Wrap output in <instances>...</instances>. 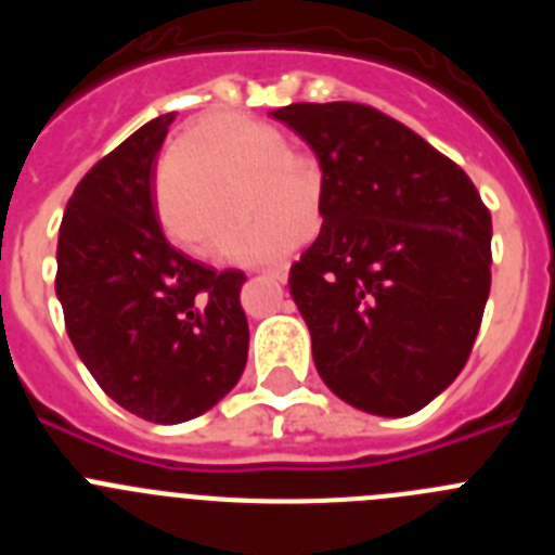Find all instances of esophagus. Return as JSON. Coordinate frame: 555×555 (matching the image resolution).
Returning <instances> with one entry per match:
<instances>
[{"label":"esophagus","instance_id":"34e87169","mask_svg":"<svg viewBox=\"0 0 555 555\" xmlns=\"http://www.w3.org/2000/svg\"><path fill=\"white\" fill-rule=\"evenodd\" d=\"M263 274H267V278H272V281H278V283H286V281H288V263H281V267L263 269Z\"/></svg>","mask_w":555,"mask_h":555}]
</instances>
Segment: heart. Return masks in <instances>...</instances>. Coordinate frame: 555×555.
I'll use <instances>...</instances> for the list:
<instances>
[{"instance_id": "b5f03b06", "label": "heart", "mask_w": 555, "mask_h": 555, "mask_svg": "<svg viewBox=\"0 0 555 555\" xmlns=\"http://www.w3.org/2000/svg\"><path fill=\"white\" fill-rule=\"evenodd\" d=\"M286 144L255 121L214 113L178 139L158 178V210L180 244L208 249L224 230L244 222L253 205L261 222L230 235L222 253L242 263L283 258L311 230V208L320 203V175L297 158H281Z\"/></svg>"}]
</instances>
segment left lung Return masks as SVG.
<instances>
[{"label":"left lung","mask_w":555,"mask_h":555,"mask_svg":"<svg viewBox=\"0 0 555 555\" xmlns=\"http://www.w3.org/2000/svg\"><path fill=\"white\" fill-rule=\"evenodd\" d=\"M322 169L317 242L288 288L317 372L352 409L409 416L467 364L492 286V217L461 166L358 102L272 111Z\"/></svg>","instance_id":"left-lung-1"}]
</instances>
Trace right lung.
Wrapping results in <instances>:
<instances>
[{"instance_id":"add662e5","label":"right lung","mask_w":555,"mask_h":555,"mask_svg":"<svg viewBox=\"0 0 555 555\" xmlns=\"http://www.w3.org/2000/svg\"><path fill=\"white\" fill-rule=\"evenodd\" d=\"M175 113L146 121L77 183L57 235L55 292L77 356L111 400L158 425L205 414L242 377V272L166 242L155 164Z\"/></svg>"}]
</instances>
